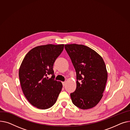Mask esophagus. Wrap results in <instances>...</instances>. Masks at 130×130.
I'll return each mask as SVG.
<instances>
[{"label":"esophagus","mask_w":130,"mask_h":130,"mask_svg":"<svg viewBox=\"0 0 130 130\" xmlns=\"http://www.w3.org/2000/svg\"><path fill=\"white\" fill-rule=\"evenodd\" d=\"M62 85L63 87H64L66 86V82H62Z\"/></svg>","instance_id":"esophagus-1"}]
</instances>
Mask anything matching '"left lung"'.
Here are the masks:
<instances>
[{"label": "left lung", "instance_id": "1", "mask_svg": "<svg viewBox=\"0 0 130 130\" xmlns=\"http://www.w3.org/2000/svg\"><path fill=\"white\" fill-rule=\"evenodd\" d=\"M77 74V88L70 94L78 108H92L103 96L108 72L103 58L91 48L82 44H65Z\"/></svg>", "mask_w": 130, "mask_h": 130}]
</instances>
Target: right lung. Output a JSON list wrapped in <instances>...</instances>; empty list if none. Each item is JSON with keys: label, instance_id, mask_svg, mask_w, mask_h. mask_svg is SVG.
Instances as JSON below:
<instances>
[{"label": "right lung", "instance_id": "1", "mask_svg": "<svg viewBox=\"0 0 130 130\" xmlns=\"http://www.w3.org/2000/svg\"><path fill=\"white\" fill-rule=\"evenodd\" d=\"M63 48L64 44L37 46L22 60L19 70L21 87L27 100L37 108H51L62 90V83L55 80L53 66ZM50 74L51 78L47 77Z\"/></svg>", "mask_w": 130, "mask_h": 130}]
</instances>
